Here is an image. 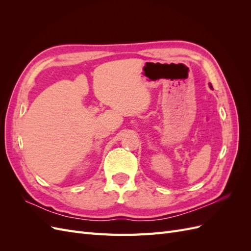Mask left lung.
I'll use <instances>...</instances> for the list:
<instances>
[{
	"mask_svg": "<svg viewBox=\"0 0 251 251\" xmlns=\"http://www.w3.org/2000/svg\"><path fill=\"white\" fill-rule=\"evenodd\" d=\"M209 88H210V89L212 88V87H211V83H209Z\"/></svg>",
	"mask_w": 251,
	"mask_h": 251,
	"instance_id": "1",
	"label": "left lung"
}]
</instances>
